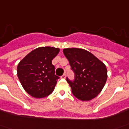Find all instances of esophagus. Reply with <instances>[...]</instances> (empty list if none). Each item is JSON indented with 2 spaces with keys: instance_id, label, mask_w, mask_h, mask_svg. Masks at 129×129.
Returning <instances> with one entry per match:
<instances>
[{
  "instance_id": "obj_1",
  "label": "esophagus",
  "mask_w": 129,
  "mask_h": 129,
  "mask_svg": "<svg viewBox=\"0 0 129 129\" xmlns=\"http://www.w3.org/2000/svg\"><path fill=\"white\" fill-rule=\"evenodd\" d=\"M66 77V73H64L62 75L61 77V79H65Z\"/></svg>"
}]
</instances>
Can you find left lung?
I'll use <instances>...</instances> for the list:
<instances>
[{
    "instance_id": "obj_1",
    "label": "left lung",
    "mask_w": 129,
    "mask_h": 129,
    "mask_svg": "<svg viewBox=\"0 0 129 129\" xmlns=\"http://www.w3.org/2000/svg\"><path fill=\"white\" fill-rule=\"evenodd\" d=\"M75 73L73 81L66 77L72 93L81 101H89L99 95L108 78L105 65L91 52L79 48L63 50Z\"/></svg>"
}]
</instances>
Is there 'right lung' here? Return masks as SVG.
Returning <instances> with one entry per match:
<instances>
[{"label": "right lung", "mask_w": 129, "mask_h": 129, "mask_svg": "<svg viewBox=\"0 0 129 129\" xmlns=\"http://www.w3.org/2000/svg\"><path fill=\"white\" fill-rule=\"evenodd\" d=\"M60 49L40 47L28 54L17 66V76L24 90L36 99L45 98L54 89L59 77L55 75L53 58Z\"/></svg>", "instance_id": "add662e5"}]
</instances>
